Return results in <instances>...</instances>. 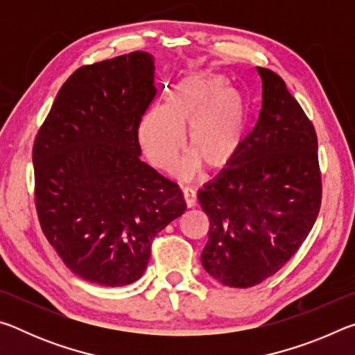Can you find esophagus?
<instances>
[{"instance_id":"obj_1","label":"esophagus","mask_w":355,"mask_h":355,"mask_svg":"<svg viewBox=\"0 0 355 355\" xmlns=\"http://www.w3.org/2000/svg\"><path fill=\"white\" fill-rule=\"evenodd\" d=\"M183 197H184L186 207H188V208L196 207L197 196H196V191H194V189H191V188H184V189H183Z\"/></svg>"}]
</instances>
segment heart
<instances>
[{
  "mask_svg": "<svg viewBox=\"0 0 355 355\" xmlns=\"http://www.w3.org/2000/svg\"><path fill=\"white\" fill-rule=\"evenodd\" d=\"M248 130V111L225 76L199 71L183 78L166 107H153L139 122L137 136L150 163L161 171L171 169L186 146L191 152L173 173L192 178L205 164L222 171L235 159Z\"/></svg>",
  "mask_w": 355,
  "mask_h": 355,
  "instance_id": "heart-1",
  "label": "heart"
}]
</instances>
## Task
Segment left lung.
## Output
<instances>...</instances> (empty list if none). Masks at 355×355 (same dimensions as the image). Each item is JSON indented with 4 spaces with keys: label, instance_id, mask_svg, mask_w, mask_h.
I'll return each instance as SVG.
<instances>
[{
    "label": "left lung",
    "instance_id": "1",
    "mask_svg": "<svg viewBox=\"0 0 355 355\" xmlns=\"http://www.w3.org/2000/svg\"><path fill=\"white\" fill-rule=\"evenodd\" d=\"M261 110L235 159L199 191L209 219L200 261L220 284L249 288L296 254L321 207L313 125L285 81L257 67Z\"/></svg>",
    "mask_w": 355,
    "mask_h": 355
}]
</instances>
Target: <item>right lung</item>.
Returning <instances> with one entry per match:
<instances>
[{
    "mask_svg": "<svg viewBox=\"0 0 355 355\" xmlns=\"http://www.w3.org/2000/svg\"><path fill=\"white\" fill-rule=\"evenodd\" d=\"M155 95L146 51L84 65L35 136L40 227L65 266L91 284L141 279L153 238L186 209L178 184L141 161L137 128Z\"/></svg>",
    "mask_w": 355,
    "mask_h": 355,
    "instance_id": "obj_1",
    "label": "right lung"
}]
</instances>
